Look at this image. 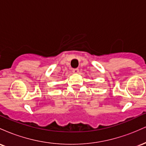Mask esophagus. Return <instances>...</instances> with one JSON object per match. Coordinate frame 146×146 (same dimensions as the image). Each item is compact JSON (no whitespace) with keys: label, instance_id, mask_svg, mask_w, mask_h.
I'll list each match as a JSON object with an SVG mask.
<instances>
[{"label":"esophagus","instance_id":"obj_1","mask_svg":"<svg viewBox=\"0 0 146 146\" xmlns=\"http://www.w3.org/2000/svg\"><path fill=\"white\" fill-rule=\"evenodd\" d=\"M73 72L74 73H78V72H79V68H73Z\"/></svg>","mask_w":146,"mask_h":146}]
</instances>
